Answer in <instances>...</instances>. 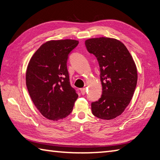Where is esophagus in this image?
<instances>
[{
    "mask_svg": "<svg viewBox=\"0 0 160 160\" xmlns=\"http://www.w3.org/2000/svg\"><path fill=\"white\" fill-rule=\"evenodd\" d=\"M80 92H81V94H82V95L85 94V93H86V89H85V88L80 89Z\"/></svg>",
    "mask_w": 160,
    "mask_h": 160,
    "instance_id": "1",
    "label": "esophagus"
}]
</instances>
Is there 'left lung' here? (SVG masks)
<instances>
[{
    "instance_id": "8db88e82",
    "label": "left lung",
    "mask_w": 160,
    "mask_h": 160,
    "mask_svg": "<svg viewBox=\"0 0 160 160\" xmlns=\"http://www.w3.org/2000/svg\"><path fill=\"white\" fill-rule=\"evenodd\" d=\"M85 45L98 60L103 88L99 100L92 103V114L102 120H112L132 100L138 79L136 63L126 46L115 38H89Z\"/></svg>"
}]
</instances>
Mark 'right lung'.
<instances>
[{"mask_svg":"<svg viewBox=\"0 0 160 160\" xmlns=\"http://www.w3.org/2000/svg\"><path fill=\"white\" fill-rule=\"evenodd\" d=\"M78 40H52L38 49L28 62L26 83L35 106L48 120L58 121L72 112L78 97L69 82L68 56Z\"/></svg>","mask_w":160,"mask_h":160,"instance_id":"right-lung-1","label":"right lung"}]
</instances>
